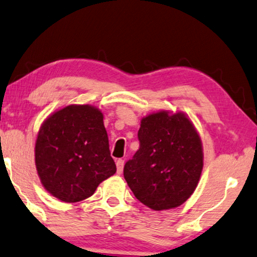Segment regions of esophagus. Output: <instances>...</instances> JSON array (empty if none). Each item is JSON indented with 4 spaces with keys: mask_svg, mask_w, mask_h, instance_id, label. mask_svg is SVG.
<instances>
[{
    "mask_svg": "<svg viewBox=\"0 0 257 257\" xmlns=\"http://www.w3.org/2000/svg\"><path fill=\"white\" fill-rule=\"evenodd\" d=\"M116 166H117V174H121L122 169H124V160H121V159L117 160Z\"/></svg>",
    "mask_w": 257,
    "mask_h": 257,
    "instance_id": "obj_1",
    "label": "esophagus"
}]
</instances>
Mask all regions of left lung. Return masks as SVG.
Instances as JSON below:
<instances>
[{"label":"left lung","instance_id":"8db88e82","mask_svg":"<svg viewBox=\"0 0 257 257\" xmlns=\"http://www.w3.org/2000/svg\"><path fill=\"white\" fill-rule=\"evenodd\" d=\"M140 147L124 166L137 199L152 210L174 209L190 197L203 169L202 141L183 112L159 111L141 119Z\"/></svg>","mask_w":257,"mask_h":257}]
</instances>
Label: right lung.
I'll return each mask as SVG.
<instances>
[{"instance_id":"obj_1","label":"right lung","mask_w":257,"mask_h":257,"mask_svg":"<svg viewBox=\"0 0 257 257\" xmlns=\"http://www.w3.org/2000/svg\"><path fill=\"white\" fill-rule=\"evenodd\" d=\"M36 167L44 188L66 203L90 197L116 173L103 113L91 105H68L40 126Z\"/></svg>"}]
</instances>
